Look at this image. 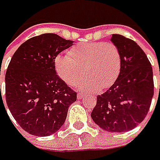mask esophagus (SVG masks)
Here are the masks:
<instances>
[{
    "mask_svg": "<svg viewBox=\"0 0 160 160\" xmlns=\"http://www.w3.org/2000/svg\"><path fill=\"white\" fill-rule=\"evenodd\" d=\"M84 97H85V94H83V93H81V92H79V93L77 94V98H78V99H83Z\"/></svg>",
    "mask_w": 160,
    "mask_h": 160,
    "instance_id": "esophagus-1",
    "label": "esophagus"
}]
</instances>
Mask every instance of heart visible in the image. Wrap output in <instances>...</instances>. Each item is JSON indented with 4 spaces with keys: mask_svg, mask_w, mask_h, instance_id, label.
I'll use <instances>...</instances> for the list:
<instances>
[{
    "mask_svg": "<svg viewBox=\"0 0 160 160\" xmlns=\"http://www.w3.org/2000/svg\"><path fill=\"white\" fill-rule=\"evenodd\" d=\"M54 67L58 75L70 86L75 85L85 71L87 77L79 87L95 92L110 88L116 81L121 68V56L112 42H83L72 48L69 53L56 55Z\"/></svg>",
    "mask_w": 160,
    "mask_h": 160,
    "instance_id": "1",
    "label": "heart"
}]
</instances>
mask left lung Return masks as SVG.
I'll return each instance as SVG.
<instances>
[{"mask_svg":"<svg viewBox=\"0 0 160 160\" xmlns=\"http://www.w3.org/2000/svg\"><path fill=\"white\" fill-rule=\"evenodd\" d=\"M111 41L121 56V68L114 84L101 95L92 112L101 129L125 132L146 118L154 93L152 68L145 52L134 41L112 34Z\"/></svg>","mask_w":160,"mask_h":160,"instance_id":"obj_1","label":"left lung"}]
</instances>
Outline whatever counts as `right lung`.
Returning <instances> with one entry per match:
<instances>
[{
    "mask_svg": "<svg viewBox=\"0 0 160 160\" xmlns=\"http://www.w3.org/2000/svg\"><path fill=\"white\" fill-rule=\"evenodd\" d=\"M72 43L55 33H43L22 44L10 61L5 76L7 105L30 134L56 132L76 101L77 92L58 76L54 67L56 55Z\"/></svg>",
    "mask_w": 160,
    "mask_h": 160,
    "instance_id": "add662e5",
    "label": "right lung"
}]
</instances>
